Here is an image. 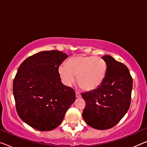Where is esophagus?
I'll return each mask as SVG.
<instances>
[{"mask_svg": "<svg viewBox=\"0 0 147 147\" xmlns=\"http://www.w3.org/2000/svg\"><path fill=\"white\" fill-rule=\"evenodd\" d=\"M76 96L77 97V98H80V97H81V94L80 93V92H76Z\"/></svg>", "mask_w": 147, "mask_h": 147, "instance_id": "esophagus-1", "label": "esophagus"}]
</instances>
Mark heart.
I'll return each mask as SVG.
<instances>
[{
	"instance_id": "b5f03b06",
	"label": "heart",
	"mask_w": 147,
	"mask_h": 147,
	"mask_svg": "<svg viewBox=\"0 0 147 147\" xmlns=\"http://www.w3.org/2000/svg\"><path fill=\"white\" fill-rule=\"evenodd\" d=\"M107 71V63L102 58L92 56H78L61 64L58 73L63 82L71 86L76 81L85 91H93L100 86Z\"/></svg>"
}]
</instances>
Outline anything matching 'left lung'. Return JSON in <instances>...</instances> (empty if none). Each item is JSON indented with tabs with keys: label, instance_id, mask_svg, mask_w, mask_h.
<instances>
[{
	"label": "left lung",
	"instance_id": "1",
	"mask_svg": "<svg viewBox=\"0 0 147 147\" xmlns=\"http://www.w3.org/2000/svg\"><path fill=\"white\" fill-rule=\"evenodd\" d=\"M107 65L105 79L97 89L81 94L85 101L82 116L96 129L116 125L130 107L133 79L127 67L109 55L102 57Z\"/></svg>",
	"mask_w": 147,
	"mask_h": 147
}]
</instances>
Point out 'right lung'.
<instances>
[{
  "label": "right lung",
  "mask_w": 147,
  "mask_h": 147,
  "mask_svg": "<svg viewBox=\"0 0 147 147\" xmlns=\"http://www.w3.org/2000/svg\"><path fill=\"white\" fill-rule=\"evenodd\" d=\"M67 56L58 51L39 52L18 67L13 81L16 108L33 128L47 131L57 127L76 100L75 91L62 84L58 73Z\"/></svg>",
  "instance_id": "1"
}]
</instances>
